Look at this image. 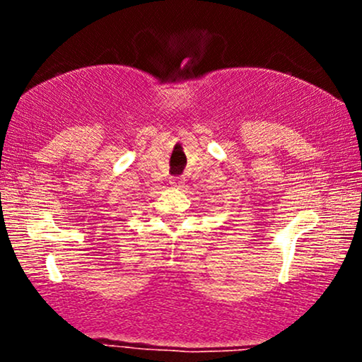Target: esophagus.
Here are the masks:
<instances>
[{"label":"esophagus","mask_w":362,"mask_h":362,"mask_svg":"<svg viewBox=\"0 0 362 362\" xmlns=\"http://www.w3.org/2000/svg\"><path fill=\"white\" fill-rule=\"evenodd\" d=\"M170 184H172L173 187H182V185H184V180H182V178H178V177H172V178H170Z\"/></svg>","instance_id":"obj_1"}]
</instances>
